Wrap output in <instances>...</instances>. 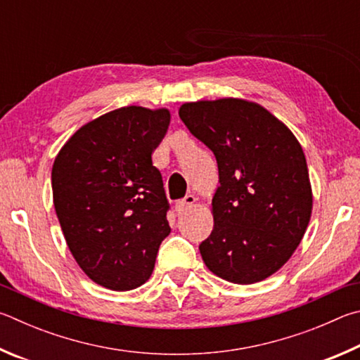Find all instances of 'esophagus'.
Instances as JSON below:
<instances>
[{
  "label": "esophagus",
  "mask_w": 360,
  "mask_h": 360,
  "mask_svg": "<svg viewBox=\"0 0 360 360\" xmlns=\"http://www.w3.org/2000/svg\"><path fill=\"white\" fill-rule=\"evenodd\" d=\"M194 202H196V198H194L193 194H190V196H186L185 199L176 200L175 210H176V213H184V212H186L188 209H191V207L194 205Z\"/></svg>",
  "instance_id": "obj_1"
}]
</instances>
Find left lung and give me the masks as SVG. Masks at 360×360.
<instances>
[{
    "mask_svg": "<svg viewBox=\"0 0 360 360\" xmlns=\"http://www.w3.org/2000/svg\"><path fill=\"white\" fill-rule=\"evenodd\" d=\"M179 115L218 164L215 224L199 245L205 266L237 285L266 280L292 256L310 221L304 150L278 118L243 99L186 103Z\"/></svg>",
    "mask_w": 360,
    "mask_h": 360,
    "instance_id": "obj_1",
    "label": "left lung"
}]
</instances>
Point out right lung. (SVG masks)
<instances>
[{"label": "right lung", "mask_w": 360, "mask_h": 360, "mask_svg": "<svg viewBox=\"0 0 360 360\" xmlns=\"http://www.w3.org/2000/svg\"><path fill=\"white\" fill-rule=\"evenodd\" d=\"M169 122L166 109L122 107L82 126L55 158L63 236L80 269L107 289L143 285L170 234V205L151 162Z\"/></svg>", "instance_id": "add662e5"}]
</instances>
